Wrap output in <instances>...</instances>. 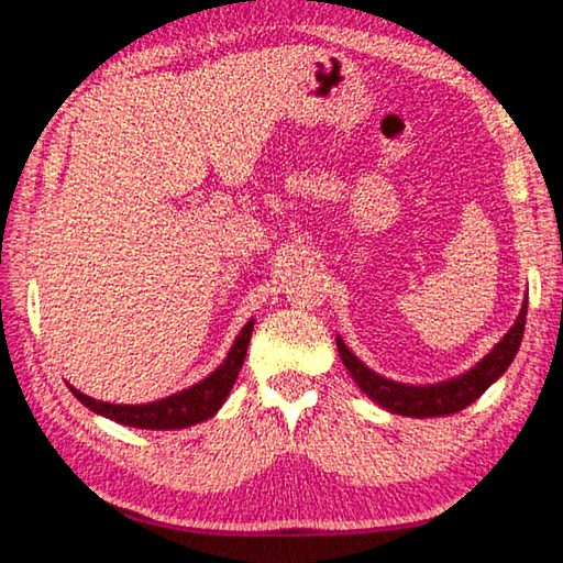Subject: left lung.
<instances>
[{
  "instance_id": "1",
  "label": "left lung",
  "mask_w": 563,
  "mask_h": 563,
  "mask_svg": "<svg viewBox=\"0 0 563 563\" xmlns=\"http://www.w3.org/2000/svg\"><path fill=\"white\" fill-rule=\"evenodd\" d=\"M523 322H527V298H523L517 322H514L507 335H504L497 345L487 352V355L476 362L474 367L466 369V373L434 385H407V383H395V379L377 375L375 369H369L365 362H362L355 352L345 345V340L340 335L335 340H338V352L342 362H345L347 373L352 375V379H355L362 393L373 399V402L385 407L387 412L393 415L424 419V417H444V415L462 412L464 407H470L474 399H479L484 393H487V389L497 383L504 373H507L514 357H517L521 338H523Z\"/></svg>"
}]
</instances>
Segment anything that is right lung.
Masks as SVG:
<instances>
[{"label":"right lung","instance_id":"obj_1","mask_svg":"<svg viewBox=\"0 0 563 563\" xmlns=\"http://www.w3.org/2000/svg\"><path fill=\"white\" fill-rule=\"evenodd\" d=\"M253 325H255L253 318L245 322L243 330L238 332V338L233 340L231 350H228L225 360L213 369L211 375L203 377L201 383L180 389L176 395L154 399V402L111 405V402H103V399H93L89 395L79 393V389L71 387L69 383H66V387H69L71 395L79 399L84 407H89L91 412L113 419V422L119 424L136 427V430H164V432L184 430V427L206 422V419H211L218 409L223 407L225 397L231 395L238 373H241L243 367L247 342H251V335H253Z\"/></svg>","mask_w":563,"mask_h":563}]
</instances>
